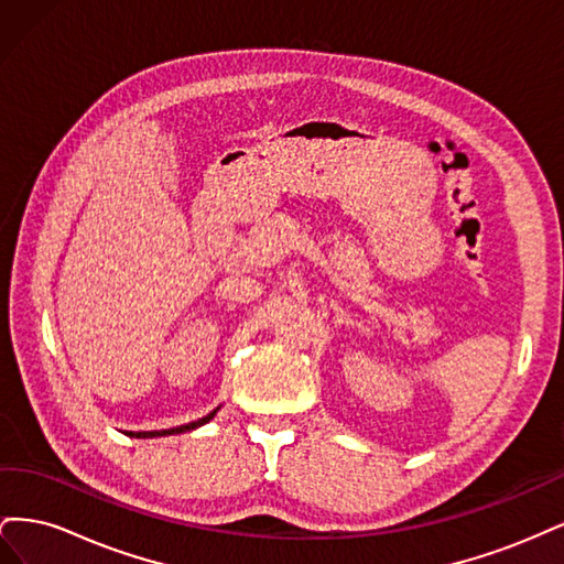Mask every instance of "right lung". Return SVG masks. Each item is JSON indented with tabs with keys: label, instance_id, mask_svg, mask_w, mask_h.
Here are the masks:
<instances>
[{
	"label": "right lung",
	"instance_id": "add662e5",
	"mask_svg": "<svg viewBox=\"0 0 564 564\" xmlns=\"http://www.w3.org/2000/svg\"><path fill=\"white\" fill-rule=\"evenodd\" d=\"M220 406H216L214 412H209L207 416H202V419H197V421H193V423H185V425H176V429H166V431H124V435H129V437H164V435H178V433H185V431H195V429H199V425H204V423H209L214 416H216V412H218Z\"/></svg>",
	"mask_w": 564,
	"mask_h": 564
}]
</instances>
